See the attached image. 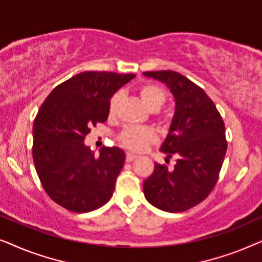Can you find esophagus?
Instances as JSON below:
<instances>
[{
  "mask_svg": "<svg viewBox=\"0 0 262 262\" xmlns=\"http://www.w3.org/2000/svg\"><path fill=\"white\" fill-rule=\"evenodd\" d=\"M136 157H137V155H135V154L132 152H126V162H132Z\"/></svg>",
  "mask_w": 262,
  "mask_h": 262,
  "instance_id": "esophagus-1",
  "label": "esophagus"
}]
</instances>
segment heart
I'll return each instance as SVG.
<instances>
[{
  "label": "heart",
  "instance_id": "obj_1",
  "mask_svg": "<svg viewBox=\"0 0 262 262\" xmlns=\"http://www.w3.org/2000/svg\"><path fill=\"white\" fill-rule=\"evenodd\" d=\"M138 94L142 102L149 111H157L163 106L166 101V92L163 91L160 85L154 83H144L138 88ZM120 96L116 94L112 96L110 101L108 111L110 116L116 114L117 107L119 105ZM156 134L152 128L150 127H127L120 135V142L126 146V148L135 150V151H141L148 146L150 143L156 141Z\"/></svg>",
  "mask_w": 262,
  "mask_h": 262
}]
</instances>
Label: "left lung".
I'll return each instance as SVG.
<instances>
[{
	"label": "left lung",
	"mask_w": 262,
	"mask_h": 262,
	"mask_svg": "<svg viewBox=\"0 0 262 262\" xmlns=\"http://www.w3.org/2000/svg\"><path fill=\"white\" fill-rule=\"evenodd\" d=\"M143 75L162 82L174 96V116L160 150L168 159L178 157L173 169L155 163L143 192L157 209L182 212L202 203L216 185L227 152L224 121L206 93L181 74Z\"/></svg>",
	"instance_id": "8db88e82"
}]
</instances>
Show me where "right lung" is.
I'll return each instance as SVG.
<instances>
[{"label":"right lung","instance_id":"add662e5","mask_svg":"<svg viewBox=\"0 0 262 262\" xmlns=\"http://www.w3.org/2000/svg\"><path fill=\"white\" fill-rule=\"evenodd\" d=\"M134 74L84 71L53 89L33 123V161L45 192L73 212H91L112 198L125 162L118 146L96 157L84 138L96 123H105L118 89Z\"/></svg>","mask_w":262,"mask_h":262}]
</instances>
